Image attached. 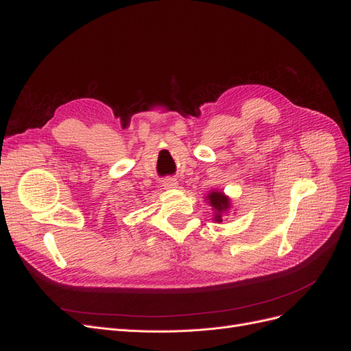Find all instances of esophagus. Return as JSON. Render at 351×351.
<instances>
[{"label":"esophagus","mask_w":351,"mask_h":351,"mask_svg":"<svg viewBox=\"0 0 351 351\" xmlns=\"http://www.w3.org/2000/svg\"><path fill=\"white\" fill-rule=\"evenodd\" d=\"M162 186H164V189H177L178 183H177V180H176V178H173V177H167V178H164V180H162Z\"/></svg>","instance_id":"1"}]
</instances>
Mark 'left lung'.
<instances>
[{
    "mask_svg": "<svg viewBox=\"0 0 351 351\" xmlns=\"http://www.w3.org/2000/svg\"><path fill=\"white\" fill-rule=\"evenodd\" d=\"M206 200H208V204L212 206V209L215 210L214 221L222 222V217H224V214H227L230 209V204H231L228 196H226L222 192L212 190V192L206 196Z\"/></svg>",
    "mask_w": 351,
    "mask_h": 351,
    "instance_id": "1",
    "label": "left lung"
}]
</instances>
